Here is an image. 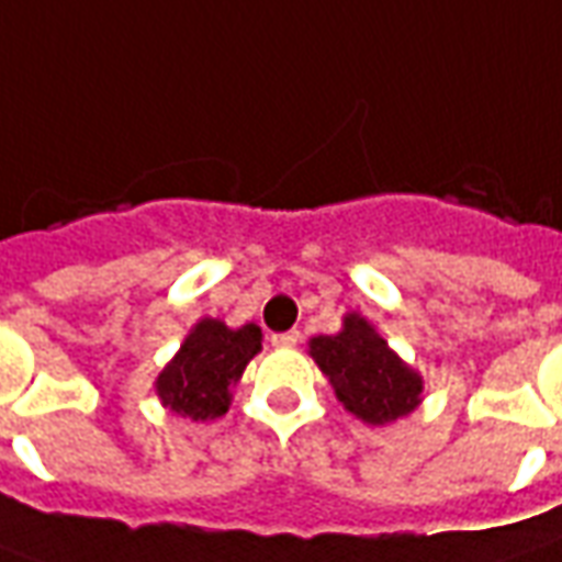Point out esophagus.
<instances>
[{
	"mask_svg": "<svg viewBox=\"0 0 562 562\" xmlns=\"http://www.w3.org/2000/svg\"><path fill=\"white\" fill-rule=\"evenodd\" d=\"M299 344V331L290 329V331H278L272 335V347H296Z\"/></svg>",
	"mask_w": 562,
	"mask_h": 562,
	"instance_id": "1",
	"label": "esophagus"
}]
</instances>
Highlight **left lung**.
<instances>
[{
  "label": "left lung",
  "instance_id": "1",
  "mask_svg": "<svg viewBox=\"0 0 562 562\" xmlns=\"http://www.w3.org/2000/svg\"><path fill=\"white\" fill-rule=\"evenodd\" d=\"M308 356L335 389L344 411L366 425H392L422 404L425 380L401 359L359 311L344 314L335 335L308 341Z\"/></svg>",
  "mask_w": 562,
  "mask_h": 562
}]
</instances>
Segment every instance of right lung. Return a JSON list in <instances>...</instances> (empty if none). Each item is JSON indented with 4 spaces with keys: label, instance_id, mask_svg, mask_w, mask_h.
Masks as SVG:
<instances>
[{
    "label": "right lung",
    "instance_id": "1",
    "mask_svg": "<svg viewBox=\"0 0 562 562\" xmlns=\"http://www.w3.org/2000/svg\"><path fill=\"white\" fill-rule=\"evenodd\" d=\"M260 350L263 331L257 323L231 329L218 317H203L191 326L173 359L155 376V395L182 419H218L231 411L233 386Z\"/></svg>",
    "mask_w": 562,
    "mask_h": 562
}]
</instances>
